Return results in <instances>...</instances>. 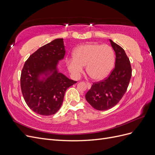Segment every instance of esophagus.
<instances>
[{
	"label": "esophagus",
	"instance_id": "esophagus-1",
	"mask_svg": "<svg viewBox=\"0 0 155 155\" xmlns=\"http://www.w3.org/2000/svg\"><path fill=\"white\" fill-rule=\"evenodd\" d=\"M87 86L88 89H90L91 88V84L90 83H87Z\"/></svg>",
	"mask_w": 155,
	"mask_h": 155
}]
</instances>
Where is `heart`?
<instances>
[{
    "label": "heart",
    "instance_id": "heart-1",
    "mask_svg": "<svg viewBox=\"0 0 155 155\" xmlns=\"http://www.w3.org/2000/svg\"><path fill=\"white\" fill-rule=\"evenodd\" d=\"M114 63V51L109 45L88 43L74 49L72 59L67 61V67L73 76H79L86 67L89 77L98 81L109 76Z\"/></svg>",
    "mask_w": 155,
    "mask_h": 155
}]
</instances>
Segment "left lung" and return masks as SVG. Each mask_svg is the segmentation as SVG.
<instances>
[{"instance_id":"1","label":"left lung","mask_w":155,"mask_h":155,"mask_svg":"<svg viewBox=\"0 0 155 155\" xmlns=\"http://www.w3.org/2000/svg\"><path fill=\"white\" fill-rule=\"evenodd\" d=\"M110 42L116 54L115 67L104 81L93 83L85 95L88 104L98 110H108L118 104L127 89L132 74L125 50L111 39Z\"/></svg>"}]
</instances>
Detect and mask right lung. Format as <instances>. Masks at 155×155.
<instances>
[{
    "instance_id": "obj_1",
    "label": "right lung",
    "mask_w": 155,
    "mask_h": 155,
    "mask_svg": "<svg viewBox=\"0 0 155 155\" xmlns=\"http://www.w3.org/2000/svg\"><path fill=\"white\" fill-rule=\"evenodd\" d=\"M65 51L63 39H56L39 48L25 62L21 91L26 104L37 114H55L67 89L77 83L59 71V61L64 59Z\"/></svg>"
}]
</instances>
